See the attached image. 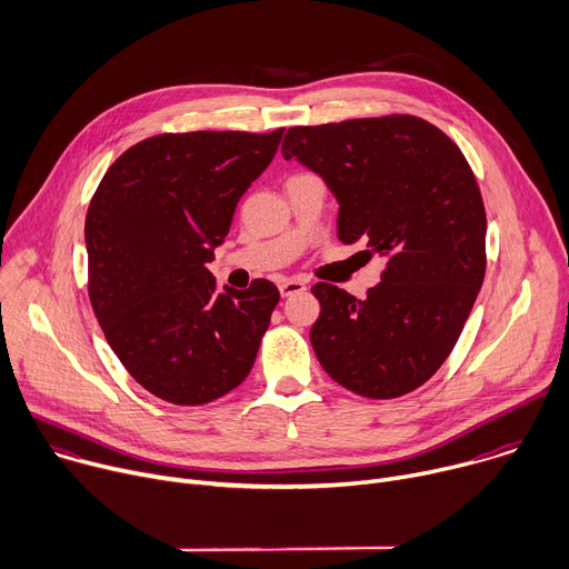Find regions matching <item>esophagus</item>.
I'll use <instances>...</instances> for the list:
<instances>
[{
  "label": "esophagus",
  "mask_w": 569,
  "mask_h": 569,
  "mask_svg": "<svg viewBox=\"0 0 569 569\" xmlns=\"http://www.w3.org/2000/svg\"><path fill=\"white\" fill-rule=\"evenodd\" d=\"M278 289H280V296H282V298H289V296H293V293L305 291L307 287H305V282L298 280V278H284V280H280Z\"/></svg>",
  "instance_id": "esophagus-1"
}]
</instances>
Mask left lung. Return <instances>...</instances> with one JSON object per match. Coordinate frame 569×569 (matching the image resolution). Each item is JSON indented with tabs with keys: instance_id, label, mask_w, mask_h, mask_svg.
Listing matches in <instances>:
<instances>
[{
	"instance_id": "left-lung-1",
	"label": "left lung",
	"mask_w": 569,
	"mask_h": 569,
	"mask_svg": "<svg viewBox=\"0 0 569 569\" xmlns=\"http://www.w3.org/2000/svg\"><path fill=\"white\" fill-rule=\"evenodd\" d=\"M282 157L331 190L338 240L386 260L363 300L311 287L322 370L370 399L412 392L456 348L485 280L487 212L471 166L441 130L403 113L291 128Z\"/></svg>"
}]
</instances>
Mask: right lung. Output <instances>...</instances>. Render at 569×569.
Here are the masks:
<instances>
[{"instance_id":"right-lung-1","label":"right lung","mask_w":569,"mask_h":569,"mask_svg":"<svg viewBox=\"0 0 569 569\" xmlns=\"http://www.w3.org/2000/svg\"><path fill=\"white\" fill-rule=\"evenodd\" d=\"M284 130L159 134L132 146L91 197L89 300L137 383L174 406L210 403L251 372L280 293L217 289L208 262Z\"/></svg>"}]
</instances>
